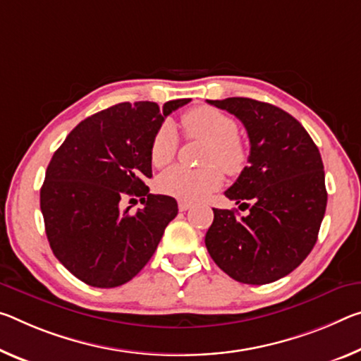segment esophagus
<instances>
[{
  "label": "esophagus",
  "instance_id": "esophagus-1",
  "mask_svg": "<svg viewBox=\"0 0 361 361\" xmlns=\"http://www.w3.org/2000/svg\"><path fill=\"white\" fill-rule=\"evenodd\" d=\"M178 209H180L181 212H186L188 209H191V204H190V202H185V201H180V202H178Z\"/></svg>",
  "mask_w": 361,
  "mask_h": 361
}]
</instances>
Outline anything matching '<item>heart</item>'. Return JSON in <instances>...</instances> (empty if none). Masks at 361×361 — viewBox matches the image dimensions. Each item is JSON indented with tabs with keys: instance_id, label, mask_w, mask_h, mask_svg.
Listing matches in <instances>:
<instances>
[{
	"instance_id": "heart-1",
	"label": "heart",
	"mask_w": 361,
	"mask_h": 361,
	"mask_svg": "<svg viewBox=\"0 0 361 361\" xmlns=\"http://www.w3.org/2000/svg\"><path fill=\"white\" fill-rule=\"evenodd\" d=\"M185 133L191 138L209 141L204 162L209 167L192 170L173 167L165 171L157 181L160 192L185 202H196L219 190L223 183L221 170L228 175H238L247 162V152L238 138V123L231 116L210 106L192 107L181 117ZM178 133L173 123L164 122L156 130L149 159L156 169H164L173 162L178 152Z\"/></svg>"
}]
</instances>
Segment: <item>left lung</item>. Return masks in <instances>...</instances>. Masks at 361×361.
Instances as JSON below:
<instances>
[{
  "instance_id": "left-lung-1",
  "label": "left lung",
  "mask_w": 361,
  "mask_h": 361,
  "mask_svg": "<svg viewBox=\"0 0 361 361\" xmlns=\"http://www.w3.org/2000/svg\"><path fill=\"white\" fill-rule=\"evenodd\" d=\"M241 120L250 141L249 167L225 196L249 209H214L205 245L228 276L267 284L286 276L312 252L328 192L319 151L307 130L268 102L249 98L207 101Z\"/></svg>"
}]
</instances>
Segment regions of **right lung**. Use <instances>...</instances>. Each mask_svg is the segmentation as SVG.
<instances>
[{
    "mask_svg": "<svg viewBox=\"0 0 361 361\" xmlns=\"http://www.w3.org/2000/svg\"><path fill=\"white\" fill-rule=\"evenodd\" d=\"M191 99L120 102L80 122L47 169L39 191L44 230L56 259L93 288H117L146 265L169 223L173 197L149 194V146L165 117ZM140 197L136 214L119 209Z\"/></svg>",
    "mask_w": 361,
    "mask_h": 361,
    "instance_id": "obj_1",
    "label": "right lung"
}]
</instances>
